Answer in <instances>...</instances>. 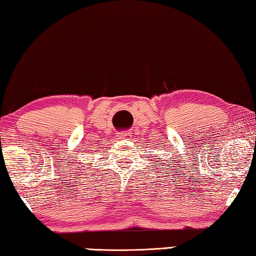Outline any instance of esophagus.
Returning a JSON list of instances; mask_svg holds the SVG:
<instances>
[{"mask_svg":"<svg viewBox=\"0 0 256 256\" xmlns=\"http://www.w3.org/2000/svg\"><path fill=\"white\" fill-rule=\"evenodd\" d=\"M132 136V134L129 132H120L119 134H118V137H119L120 140H126V138H129V137Z\"/></svg>","mask_w":256,"mask_h":256,"instance_id":"obj_1","label":"esophagus"}]
</instances>
